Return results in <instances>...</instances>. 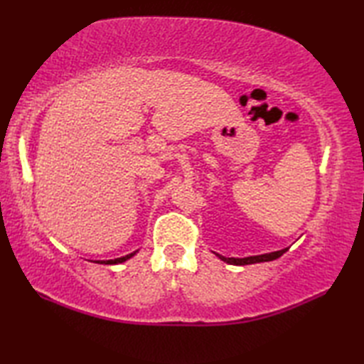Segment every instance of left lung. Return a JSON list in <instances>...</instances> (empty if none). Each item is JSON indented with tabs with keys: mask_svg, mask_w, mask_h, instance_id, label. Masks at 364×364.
<instances>
[{
	"mask_svg": "<svg viewBox=\"0 0 364 364\" xmlns=\"http://www.w3.org/2000/svg\"><path fill=\"white\" fill-rule=\"evenodd\" d=\"M288 252V249H283V250H278V252H272V253H264V255H257V257H247V258H225V257H218L228 262V264H235V266H245V264H255V262H266V261H274L277 258H280L283 253Z\"/></svg>",
	"mask_w": 364,
	"mask_h": 364,
	"instance_id": "1",
	"label": "left lung"
}]
</instances>
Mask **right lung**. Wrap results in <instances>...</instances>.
Returning a JSON list of instances; mask_svg holds the SVG:
<instances>
[{
    "instance_id": "1",
    "label": "right lung",
    "mask_w": 364,
    "mask_h": 364,
    "mask_svg": "<svg viewBox=\"0 0 364 364\" xmlns=\"http://www.w3.org/2000/svg\"><path fill=\"white\" fill-rule=\"evenodd\" d=\"M137 252V250H136ZM136 252H133V253H129V255H125V257H122V258H115V259H107V261H95V262H100V264H119V262H123V261H127V259H129L131 257H134L136 255Z\"/></svg>"
}]
</instances>
